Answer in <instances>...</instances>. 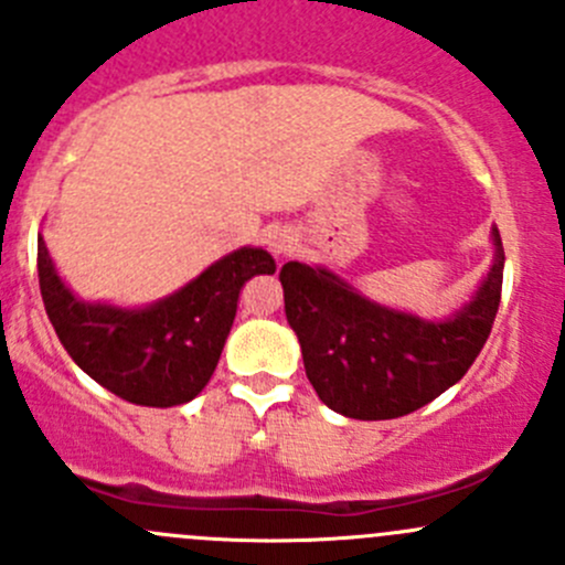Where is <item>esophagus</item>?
<instances>
[{
  "label": "esophagus",
  "mask_w": 565,
  "mask_h": 565,
  "mask_svg": "<svg viewBox=\"0 0 565 565\" xmlns=\"http://www.w3.org/2000/svg\"><path fill=\"white\" fill-rule=\"evenodd\" d=\"M267 246H270L276 256H289L298 248V235H295L292 230H273L270 235H267Z\"/></svg>",
  "instance_id": "esophagus-1"
}]
</instances>
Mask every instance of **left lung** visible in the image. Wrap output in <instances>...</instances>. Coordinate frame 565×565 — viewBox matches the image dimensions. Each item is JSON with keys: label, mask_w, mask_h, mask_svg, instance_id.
Listing matches in <instances>:
<instances>
[{"label": "left lung", "mask_w": 565, "mask_h": 565, "mask_svg": "<svg viewBox=\"0 0 565 565\" xmlns=\"http://www.w3.org/2000/svg\"><path fill=\"white\" fill-rule=\"evenodd\" d=\"M492 243L494 262L478 292L437 322L363 298L328 267L287 262L278 276L284 311L317 396L347 418L388 420L457 385L498 317L505 254L494 226Z\"/></svg>", "instance_id": "left-lung-1"}]
</instances>
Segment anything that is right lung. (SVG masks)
Wrapping results in <instances>:
<instances>
[{"mask_svg": "<svg viewBox=\"0 0 565 565\" xmlns=\"http://www.w3.org/2000/svg\"><path fill=\"white\" fill-rule=\"evenodd\" d=\"M276 273L265 248H237L202 276L145 309L78 300L38 237V278L45 315L67 355L98 385L141 407H174L202 393L218 366L241 289Z\"/></svg>", "mask_w": 565, "mask_h": 565, "instance_id": "obj_1", "label": "right lung"}]
</instances>
